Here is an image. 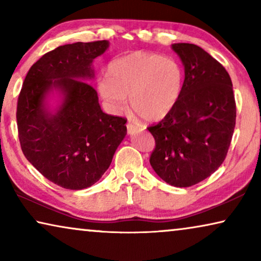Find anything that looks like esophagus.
<instances>
[{
    "label": "esophagus",
    "mask_w": 261,
    "mask_h": 261,
    "mask_svg": "<svg viewBox=\"0 0 261 261\" xmlns=\"http://www.w3.org/2000/svg\"><path fill=\"white\" fill-rule=\"evenodd\" d=\"M127 132H128V134H134V133H137L138 132V127L135 126V124H133V123H130V122H128L127 123Z\"/></svg>",
    "instance_id": "esophagus-1"
}]
</instances>
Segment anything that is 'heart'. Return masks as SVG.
<instances>
[{"instance_id": "1", "label": "heart", "mask_w": 261, "mask_h": 261, "mask_svg": "<svg viewBox=\"0 0 261 261\" xmlns=\"http://www.w3.org/2000/svg\"><path fill=\"white\" fill-rule=\"evenodd\" d=\"M185 86L184 68L176 60L156 53L134 51L111 62L108 76L97 90L112 113L130 108L147 122L165 119L179 102Z\"/></svg>"}]
</instances>
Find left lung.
Returning a JSON list of instances; mask_svg holds the SVG:
<instances>
[{
    "mask_svg": "<svg viewBox=\"0 0 261 261\" xmlns=\"http://www.w3.org/2000/svg\"><path fill=\"white\" fill-rule=\"evenodd\" d=\"M185 68L175 108L148 130L155 139L149 162L175 187H190L217 171L227 155L236 127L231 77L208 53L192 43L172 44Z\"/></svg>",
    "mask_w": 261,
    "mask_h": 261,
    "instance_id": "8db88e82",
    "label": "left lung"
}]
</instances>
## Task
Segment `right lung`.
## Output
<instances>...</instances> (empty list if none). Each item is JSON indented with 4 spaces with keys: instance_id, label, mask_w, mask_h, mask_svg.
Returning a JSON list of instances; mask_svg holds the SVG:
<instances>
[{
    "instance_id": "obj_1",
    "label": "right lung",
    "mask_w": 261,
    "mask_h": 261,
    "mask_svg": "<svg viewBox=\"0 0 261 261\" xmlns=\"http://www.w3.org/2000/svg\"><path fill=\"white\" fill-rule=\"evenodd\" d=\"M107 40L76 42L47 53L30 68L17 101V128L27 160L49 181L84 190L101 179L127 134L124 118L108 115L99 105L93 61ZM58 93L60 103L48 107Z\"/></svg>"
}]
</instances>
